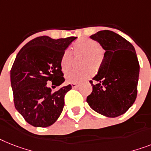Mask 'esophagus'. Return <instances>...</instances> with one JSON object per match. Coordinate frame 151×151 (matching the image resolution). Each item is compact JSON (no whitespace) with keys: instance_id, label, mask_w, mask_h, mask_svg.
Returning <instances> with one entry per match:
<instances>
[{"instance_id":"1","label":"esophagus","mask_w":151,"mask_h":151,"mask_svg":"<svg viewBox=\"0 0 151 151\" xmlns=\"http://www.w3.org/2000/svg\"><path fill=\"white\" fill-rule=\"evenodd\" d=\"M72 87H73V89H74V88H77V87L78 86V83H72Z\"/></svg>"}]
</instances>
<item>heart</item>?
Masks as SVG:
<instances>
[{
    "mask_svg": "<svg viewBox=\"0 0 151 151\" xmlns=\"http://www.w3.org/2000/svg\"><path fill=\"white\" fill-rule=\"evenodd\" d=\"M72 50L76 55H83L82 64L84 66L93 67L97 69L102 63L103 51L96 42L89 38H82L75 42ZM72 54L66 50L62 54L60 59V66L63 72H67L72 65ZM92 74V69L86 68L80 70H70L65 74V79L71 83H78L85 80Z\"/></svg>",
    "mask_w": 151,
    "mask_h": 151,
    "instance_id": "obj_1",
    "label": "heart"
}]
</instances>
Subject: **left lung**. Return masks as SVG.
<instances>
[{
    "label": "left lung",
    "instance_id": "1",
    "mask_svg": "<svg viewBox=\"0 0 151 151\" xmlns=\"http://www.w3.org/2000/svg\"><path fill=\"white\" fill-rule=\"evenodd\" d=\"M90 38L106 52L99 72L89 81L93 91L86 102L101 115L117 117L127 111L137 98L140 65L135 48L122 36L109 30L98 32Z\"/></svg>",
    "mask_w": 151,
    "mask_h": 151
}]
</instances>
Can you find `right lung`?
<instances>
[{"mask_svg":"<svg viewBox=\"0 0 151 151\" xmlns=\"http://www.w3.org/2000/svg\"><path fill=\"white\" fill-rule=\"evenodd\" d=\"M75 39L76 37L52 39L41 36L28 42L16 56L11 70L14 106L34 127H49L60 116L65 95L72 86L52 93L48 86L64 83L60 59Z\"/></svg>","mask_w":151,"mask_h":151,"instance_id":"obj_1","label":"right lung"}]
</instances>
